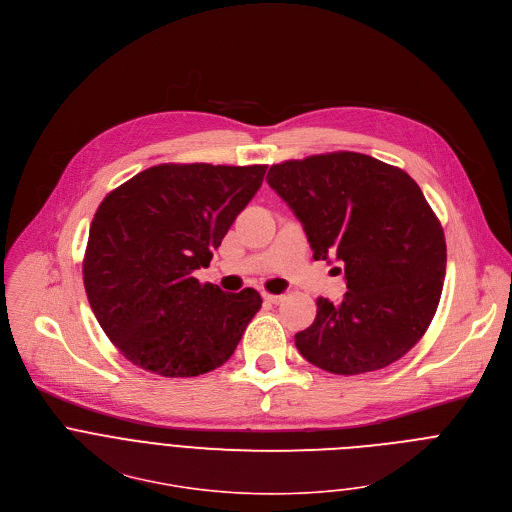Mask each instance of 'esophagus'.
Listing matches in <instances>:
<instances>
[{"label":"esophagus","mask_w":512,"mask_h":512,"mask_svg":"<svg viewBox=\"0 0 512 512\" xmlns=\"http://www.w3.org/2000/svg\"><path fill=\"white\" fill-rule=\"evenodd\" d=\"M263 299L269 303H279L283 301V295H275V293H263Z\"/></svg>","instance_id":"obj_1"}]
</instances>
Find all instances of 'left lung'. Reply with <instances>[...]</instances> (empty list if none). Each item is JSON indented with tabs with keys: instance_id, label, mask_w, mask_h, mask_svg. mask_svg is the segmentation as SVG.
Returning <instances> with one entry per match:
<instances>
[{
	"instance_id": "8db88e82",
	"label": "left lung",
	"mask_w": 512,
	"mask_h": 512,
	"mask_svg": "<svg viewBox=\"0 0 512 512\" xmlns=\"http://www.w3.org/2000/svg\"><path fill=\"white\" fill-rule=\"evenodd\" d=\"M267 183L303 223L313 259H337L348 281L344 301L317 299L315 321L295 335L299 354L339 376L408 354L438 309L446 273L444 231L416 181L337 150L273 164Z\"/></svg>"
}]
</instances>
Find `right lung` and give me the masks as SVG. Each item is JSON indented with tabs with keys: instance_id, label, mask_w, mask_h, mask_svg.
<instances>
[{
	"instance_id": "obj_1",
	"label": "right lung",
	"mask_w": 512,
	"mask_h": 512,
	"mask_svg": "<svg viewBox=\"0 0 512 512\" xmlns=\"http://www.w3.org/2000/svg\"><path fill=\"white\" fill-rule=\"evenodd\" d=\"M267 164L150 166L110 191L90 225L82 263L90 307L134 366L191 378L223 366L261 295L199 283L237 215L259 191Z\"/></svg>"
}]
</instances>
